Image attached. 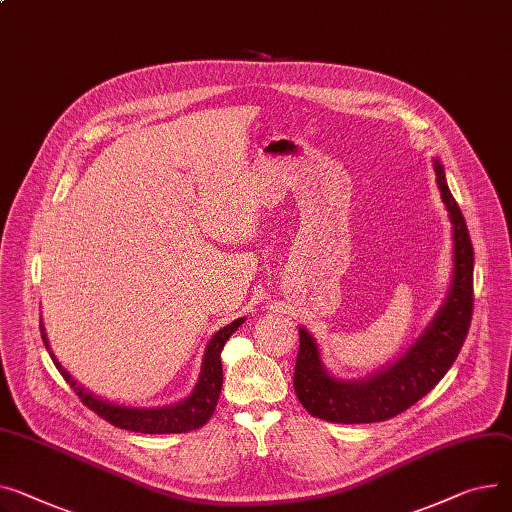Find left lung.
Wrapping results in <instances>:
<instances>
[{"instance_id":"left-lung-1","label":"left lung","mask_w":512,"mask_h":512,"mask_svg":"<svg viewBox=\"0 0 512 512\" xmlns=\"http://www.w3.org/2000/svg\"><path fill=\"white\" fill-rule=\"evenodd\" d=\"M432 164L453 224V278L447 296L410 348L395 362L358 381L333 377L321 360L317 339L298 327L294 391L304 410L315 418L335 424H370L405 412L445 377L465 342L473 311V247L465 218L447 185L445 168L438 158Z\"/></svg>"}]
</instances>
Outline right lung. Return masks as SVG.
Wrapping results in <instances>:
<instances>
[{
  "label": "right lung",
  "instance_id": "right-lung-1",
  "mask_svg": "<svg viewBox=\"0 0 512 512\" xmlns=\"http://www.w3.org/2000/svg\"><path fill=\"white\" fill-rule=\"evenodd\" d=\"M245 323V317L236 319L232 323H228L226 327H222L220 331H216V335L210 339L206 352H203V360H201V372L199 379L193 387V391L170 405H162V407H133V405H123V403H113L102 397H96L94 393H90L88 389H84L82 385H78V381L67 372L59 360L55 358V354L51 352L49 339L45 335V327L41 321V335L45 348L49 350L57 370L61 372V377L67 381L76 395L82 399V403L94 414H98L102 420L111 422L117 428H125L131 432H142V434H179V432H189L195 428H201L206 424L214 410L218 405V397H220V389H222V348L228 342V337Z\"/></svg>",
  "mask_w": 512,
  "mask_h": 512
}]
</instances>
